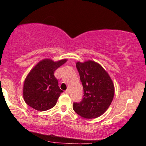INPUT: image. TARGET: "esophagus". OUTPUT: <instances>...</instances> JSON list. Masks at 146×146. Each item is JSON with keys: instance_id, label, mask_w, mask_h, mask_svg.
Listing matches in <instances>:
<instances>
[{"instance_id": "obj_1", "label": "esophagus", "mask_w": 146, "mask_h": 146, "mask_svg": "<svg viewBox=\"0 0 146 146\" xmlns=\"http://www.w3.org/2000/svg\"><path fill=\"white\" fill-rule=\"evenodd\" d=\"M66 94H70V89H67V90H66Z\"/></svg>"}]
</instances>
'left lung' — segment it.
I'll list each match as a JSON object with an SVG mask.
<instances>
[{
  "mask_svg": "<svg viewBox=\"0 0 146 146\" xmlns=\"http://www.w3.org/2000/svg\"><path fill=\"white\" fill-rule=\"evenodd\" d=\"M83 85V98L74 102L73 109L82 117L92 119L100 117L111 105L115 87L112 79L101 65L92 60L76 64Z\"/></svg>",
  "mask_w": 146,
  "mask_h": 146,
  "instance_id": "obj_1",
  "label": "left lung"
}]
</instances>
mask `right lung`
Wrapping results in <instances>:
<instances>
[{
	"label": "right lung",
	"instance_id": "add662e5",
	"mask_svg": "<svg viewBox=\"0 0 146 146\" xmlns=\"http://www.w3.org/2000/svg\"><path fill=\"white\" fill-rule=\"evenodd\" d=\"M67 61L66 59L57 61L42 59L29 72L23 85L24 100L29 107L44 111L55 106L63 92L60 90L54 72Z\"/></svg>",
	"mask_w": 146,
	"mask_h": 146
}]
</instances>
